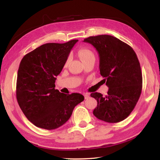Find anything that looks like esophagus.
Returning <instances> with one entry per match:
<instances>
[{
  "instance_id": "34e87169",
  "label": "esophagus",
  "mask_w": 160,
  "mask_h": 160,
  "mask_svg": "<svg viewBox=\"0 0 160 160\" xmlns=\"http://www.w3.org/2000/svg\"><path fill=\"white\" fill-rule=\"evenodd\" d=\"M83 95L85 97V99H88L89 98V93H84Z\"/></svg>"
}]
</instances>
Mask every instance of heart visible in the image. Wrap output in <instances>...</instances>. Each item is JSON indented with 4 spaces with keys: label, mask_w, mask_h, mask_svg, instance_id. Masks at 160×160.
Returning a JSON list of instances; mask_svg holds the SVG:
<instances>
[{
    "label": "heart",
    "mask_w": 160,
    "mask_h": 160,
    "mask_svg": "<svg viewBox=\"0 0 160 160\" xmlns=\"http://www.w3.org/2000/svg\"><path fill=\"white\" fill-rule=\"evenodd\" d=\"M77 55L80 58V59L84 62L89 60H94L95 59V56L94 52L91 50L87 49V48H83V49H81L77 51ZM68 63V61H67L66 65Z\"/></svg>",
    "instance_id": "obj_1"
}]
</instances>
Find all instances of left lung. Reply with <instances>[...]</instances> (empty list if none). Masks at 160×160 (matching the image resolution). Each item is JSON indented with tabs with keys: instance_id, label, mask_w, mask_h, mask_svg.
Listing matches in <instances>:
<instances>
[{
	"instance_id": "obj_1",
	"label": "left lung",
	"mask_w": 160,
	"mask_h": 160,
	"mask_svg": "<svg viewBox=\"0 0 160 160\" xmlns=\"http://www.w3.org/2000/svg\"><path fill=\"white\" fill-rule=\"evenodd\" d=\"M83 42L98 52L100 74L109 88L105 96L98 92L91 94L98 101L93 115L105 122H122L132 113L142 93V73L138 57L129 45L111 35L89 37Z\"/></svg>"
}]
</instances>
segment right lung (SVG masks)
Returning a JSON list of instances; mask_svg holds the SVG:
<instances>
[{
	"label": "right lung",
	"mask_w": 160,
	"mask_h": 160,
	"mask_svg": "<svg viewBox=\"0 0 160 160\" xmlns=\"http://www.w3.org/2000/svg\"><path fill=\"white\" fill-rule=\"evenodd\" d=\"M77 41L46 43L21 61L17 99L27 118L38 128L51 130L61 127L69 120L75 106L84 100L81 94L67 95L55 89L56 77Z\"/></svg>",
	"instance_id": "1"
}]
</instances>
